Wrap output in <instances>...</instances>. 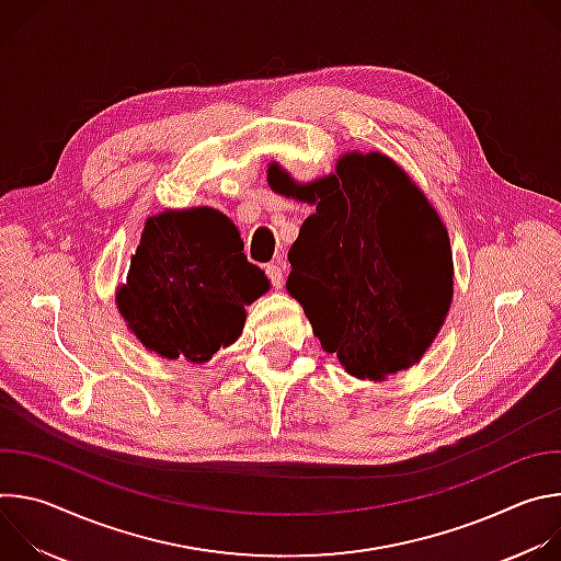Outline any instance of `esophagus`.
<instances>
[{
	"instance_id": "esophagus-1",
	"label": "esophagus",
	"mask_w": 561,
	"mask_h": 561,
	"mask_svg": "<svg viewBox=\"0 0 561 561\" xmlns=\"http://www.w3.org/2000/svg\"><path fill=\"white\" fill-rule=\"evenodd\" d=\"M266 275H268V279L273 282V286H275L277 290L284 288V271H282L279 264H268V266H266Z\"/></svg>"
}]
</instances>
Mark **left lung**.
<instances>
[{"label": "left lung", "mask_w": 561, "mask_h": 561, "mask_svg": "<svg viewBox=\"0 0 561 561\" xmlns=\"http://www.w3.org/2000/svg\"><path fill=\"white\" fill-rule=\"evenodd\" d=\"M271 191L312 206L288 251L286 288L322 348L357 379L415 366L453 301L448 230L424 191L383 152H344L299 184L277 162Z\"/></svg>", "instance_id": "8db88e82"}]
</instances>
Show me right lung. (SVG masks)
I'll list each match as a JSON object with an SVG mask.
<instances>
[{"mask_svg":"<svg viewBox=\"0 0 561 561\" xmlns=\"http://www.w3.org/2000/svg\"><path fill=\"white\" fill-rule=\"evenodd\" d=\"M237 226L210 206L146 219L115 304L128 331L162 359L208 362L244 331L247 306L271 282L247 260Z\"/></svg>","mask_w":561,"mask_h":561,"instance_id":"obj_1","label":"right lung"}]
</instances>
